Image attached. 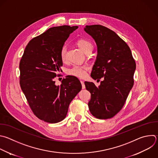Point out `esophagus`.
<instances>
[{"label":"esophagus","instance_id":"esophagus-1","mask_svg":"<svg viewBox=\"0 0 158 158\" xmlns=\"http://www.w3.org/2000/svg\"><path fill=\"white\" fill-rule=\"evenodd\" d=\"M81 81V83L82 84V89H85V84H84V82L83 81Z\"/></svg>","mask_w":158,"mask_h":158}]
</instances>
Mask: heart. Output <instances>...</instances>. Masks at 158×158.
I'll return each instance as SVG.
<instances>
[{
    "mask_svg": "<svg viewBox=\"0 0 158 158\" xmlns=\"http://www.w3.org/2000/svg\"><path fill=\"white\" fill-rule=\"evenodd\" d=\"M77 44L85 53L88 51H92L93 49L92 43L85 39L79 40ZM66 52L67 47L66 45H64L62 47L60 51V58L63 61H64L66 59ZM89 69V66L87 64L74 65L73 67L67 70V74L79 78H84L87 76Z\"/></svg>",
    "mask_w": 158,
    "mask_h": 158,
    "instance_id": "obj_1",
    "label": "heart"
}]
</instances>
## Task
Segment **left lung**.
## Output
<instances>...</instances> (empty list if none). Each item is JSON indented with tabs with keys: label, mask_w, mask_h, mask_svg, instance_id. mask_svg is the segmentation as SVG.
Masks as SVG:
<instances>
[{
	"label": "left lung",
	"mask_w": 158,
	"mask_h": 158,
	"mask_svg": "<svg viewBox=\"0 0 158 158\" xmlns=\"http://www.w3.org/2000/svg\"><path fill=\"white\" fill-rule=\"evenodd\" d=\"M84 30L97 46L90 76L95 80L103 77L98 87L84 82L91 94L89 110L97 118H111L122 110L133 85L136 63L128 44L114 31L100 25H86Z\"/></svg>",
	"instance_id": "8db88e82"
}]
</instances>
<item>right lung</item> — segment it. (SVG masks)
I'll list each match as a JSON object with an SVG mask.
<instances>
[{"mask_svg": "<svg viewBox=\"0 0 158 158\" xmlns=\"http://www.w3.org/2000/svg\"><path fill=\"white\" fill-rule=\"evenodd\" d=\"M77 28L63 25L49 28L29 41L20 61V87L34 115L48 123L64 119L71 102L82 88L79 80L72 76L63 79L60 86L55 81L63 66L61 49Z\"/></svg>", "mask_w": 158, "mask_h": 158, "instance_id": "right-lung-1", "label": "right lung"}]
</instances>
